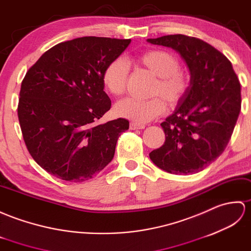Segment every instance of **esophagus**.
<instances>
[{
	"label": "esophagus",
	"instance_id": "1",
	"mask_svg": "<svg viewBox=\"0 0 251 251\" xmlns=\"http://www.w3.org/2000/svg\"><path fill=\"white\" fill-rule=\"evenodd\" d=\"M145 126L144 125H138L136 122H131L130 124V129L131 130H142L144 129Z\"/></svg>",
	"mask_w": 251,
	"mask_h": 251
}]
</instances>
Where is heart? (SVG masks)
Wrapping results in <instances>:
<instances>
[{
	"mask_svg": "<svg viewBox=\"0 0 251 251\" xmlns=\"http://www.w3.org/2000/svg\"><path fill=\"white\" fill-rule=\"evenodd\" d=\"M138 61L144 68L157 76L151 96L163 97L171 107L177 106L190 89V73L178 68V59L172 52L162 49L148 50L138 58ZM102 79L105 89L110 94L116 97L124 94L127 79L126 63L122 59L113 60L105 68ZM160 98L154 97L145 101L125 99L116 104L115 113L137 124H146L165 111V102Z\"/></svg>",
	"mask_w": 251,
	"mask_h": 251,
	"instance_id": "b5f03b06",
	"label": "heart"
}]
</instances>
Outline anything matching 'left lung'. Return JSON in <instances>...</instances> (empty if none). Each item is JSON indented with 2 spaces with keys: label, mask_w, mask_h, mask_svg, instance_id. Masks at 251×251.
Returning a JSON list of instances; mask_svg holds the SVG:
<instances>
[{
  "label": "left lung",
  "mask_w": 251,
  "mask_h": 251,
  "mask_svg": "<svg viewBox=\"0 0 251 251\" xmlns=\"http://www.w3.org/2000/svg\"><path fill=\"white\" fill-rule=\"evenodd\" d=\"M147 42L174 49L191 75L186 97L161 124L165 142L149 153L150 160L171 174L198 173L230 141L241 111V83L229 59L200 38L175 34Z\"/></svg>",
  "instance_id": "1"
}]
</instances>
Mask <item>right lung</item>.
<instances>
[{"instance_id": "obj_1", "label": "right lung", "mask_w": 251, "mask_h": 251, "mask_svg": "<svg viewBox=\"0 0 251 251\" xmlns=\"http://www.w3.org/2000/svg\"><path fill=\"white\" fill-rule=\"evenodd\" d=\"M130 43L78 37L50 48L26 72L19 94V124L32 158L49 174L86 181L113 160L129 121L98 122L111 106L102 77Z\"/></svg>"}]
</instances>
